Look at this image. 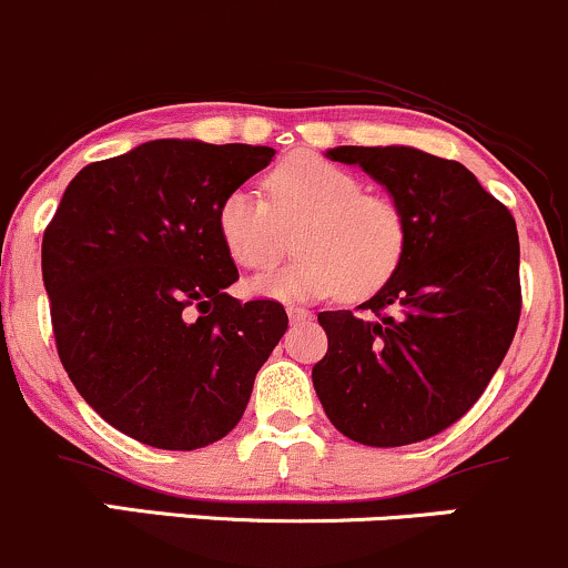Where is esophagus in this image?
<instances>
[{
  "instance_id": "obj_1",
  "label": "esophagus",
  "mask_w": 568,
  "mask_h": 568,
  "mask_svg": "<svg viewBox=\"0 0 568 568\" xmlns=\"http://www.w3.org/2000/svg\"><path fill=\"white\" fill-rule=\"evenodd\" d=\"M285 313H288L291 323H304V321H310V317H313V313H310V310L294 307V304H291V307H285Z\"/></svg>"
}]
</instances>
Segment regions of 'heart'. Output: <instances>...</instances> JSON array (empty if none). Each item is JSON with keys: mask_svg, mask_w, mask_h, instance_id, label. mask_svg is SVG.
<instances>
[{"mask_svg": "<svg viewBox=\"0 0 568 568\" xmlns=\"http://www.w3.org/2000/svg\"><path fill=\"white\" fill-rule=\"evenodd\" d=\"M266 199L234 189L215 213L217 240L236 266L270 270L288 253L296 229L302 253L285 270L251 280V294L310 302L342 291L366 298L402 264L407 223L390 196L361 189L351 170L317 153H291L264 180Z\"/></svg>", "mask_w": 568, "mask_h": 568, "instance_id": "1", "label": "heart"}]
</instances>
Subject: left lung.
Instances as JSON below:
<instances>
[{"instance_id": "8db88e82", "label": "left lung", "mask_w": 568, "mask_h": 568, "mask_svg": "<svg viewBox=\"0 0 568 568\" xmlns=\"http://www.w3.org/2000/svg\"><path fill=\"white\" fill-rule=\"evenodd\" d=\"M390 191L407 223L394 277L369 302L321 313L315 394L336 432L402 447L460 420L501 366L520 321L515 217L464 164L415 148L328 151Z\"/></svg>"}]
</instances>
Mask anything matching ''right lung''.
Wrapping results in <instances>:
<instances>
[{
	"label": "right lung",
	"instance_id": "obj_1",
	"mask_svg": "<svg viewBox=\"0 0 568 568\" xmlns=\"http://www.w3.org/2000/svg\"><path fill=\"white\" fill-rule=\"evenodd\" d=\"M264 145L153 140L83 166L42 236L55 351L112 428L196 450L240 423L288 328L283 304L240 302L217 240L229 191L264 170Z\"/></svg>",
	"mask_w": 568,
	"mask_h": 568
}]
</instances>
